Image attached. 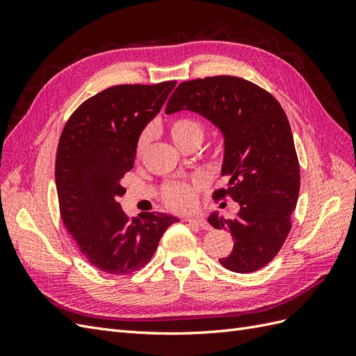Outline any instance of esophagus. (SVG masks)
Here are the masks:
<instances>
[{
    "label": "esophagus",
    "instance_id": "34e87169",
    "mask_svg": "<svg viewBox=\"0 0 356 356\" xmlns=\"http://www.w3.org/2000/svg\"><path fill=\"white\" fill-rule=\"evenodd\" d=\"M187 221H188L190 224L199 225L200 229H204V230H209V227H211V225L208 224V221L204 220L203 217H190V218H187Z\"/></svg>",
    "mask_w": 356,
    "mask_h": 356
}]
</instances>
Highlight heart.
Returning <instances> with one entry per match:
<instances>
[{
	"mask_svg": "<svg viewBox=\"0 0 356 356\" xmlns=\"http://www.w3.org/2000/svg\"><path fill=\"white\" fill-rule=\"evenodd\" d=\"M169 135L172 138V141L175 143V145L182 149L193 144L199 145L203 139L204 131H203L202 123L196 120V118L179 117L170 122ZM152 138H153L152 127H147L145 131L139 135L136 148H135L136 157H143L145 154L149 143H152ZM196 187H199V182L195 186L179 184V182L178 184H170L165 188L163 199L168 207L174 208L177 211H187L195 207L196 203V193H195Z\"/></svg>",
	"mask_w": 356,
	"mask_h": 356,
	"instance_id": "heart-1",
	"label": "heart"
}]
</instances>
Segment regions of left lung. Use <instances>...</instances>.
Returning <instances> with one entry per match:
<instances>
[{
	"label": "left lung",
	"mask_w": 356,
	"mask_h": 356,
	"mask_svg": "<svg viewBox=\"0 0 356 356\" xmlns=\"http://www.w3.org/2000/svg\"><path fill=\"white\" fill-rule=\"evenodd\" d=\"M182 110L204 117L221 132V177L229 182L217 195H229L241 204L234 218L217 211L208 218L234 241L220 264L236 273L255 272L282 248L298 199L300 166L286 114L270 93L232 75L181 83L166 114Z\"/></svg>",
	"instance_id": "8db88e82"
}]
</instances>
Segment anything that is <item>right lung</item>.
Returning <instances> with one entry per match:
<instances>
[{
  "label": "right lung",
  "instance_id": "1",
  "mask_svg": "<svg viewBox=\"0 0 356 356\" xmlns=\"http://www.w3.org/2000/svg\"><path fill=\"white\" fill-rule=\"evenodd\" d=\"M175 84L113 86L84 101L62 131L55 168L60 217L81 254L102 272L127 275L141 268L161 234L179 221L163 212L131 218L118 203L138 138Z\"/></svg>",
  "mask_w": 356,
  "mask_h": 356
}]
</instances>
